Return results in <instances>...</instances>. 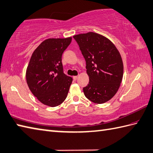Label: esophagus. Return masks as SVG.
<instances>
[{
  "label": "esophagus",
  "mask_w": 153,
  "mask_h": 153,
  "mask_svg": "<svg viewBox=\"0 0 153 153\" xmlns=\"http://www.w3.org/2000/svg\"><path fill=\"white\" fill-rule=\"evenodd\" d=\"M77 79H78V76H73L74 80H76Z\"/></svg>",
  "instance_id": "esophagus-1"
}]
</instances>
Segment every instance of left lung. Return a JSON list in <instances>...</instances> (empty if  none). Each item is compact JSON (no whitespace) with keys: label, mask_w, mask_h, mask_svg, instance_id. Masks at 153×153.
Returning a JSON list of instances; mask_svg holds the SVG:
<instances>
[{"label":"left lung","mask_w":153,"mask_h":153,"mask_svg":"<svg viewBox=\"0 0 153 153\" xmlns=\"http://www.w3.org/2000/svg\"><path fill=\"white\" fill-rule=\"evenodd\" d=\"M86 62L89 84L83 88L86 98L97 104L109 101L117 94L123 77L119 51L111 40L96 33L73 36Z\"/></svg>","instance_id":"8db88e82"}]
</instances>
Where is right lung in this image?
Listing matches in <instances>:
<instances>
[{
    "label": "right lung",
    "mask_w": 153,
    "mask_h": 153,
    "mask_svg": "<svg viewBox=\"0 0 153 153\" xmlns=\"http://www.w3.org/2000/svg\"><path fill=\"white\" fill-rule=\"evenodd\" d=\"M72 37L48 39L34 51L26 70L29 90L39 101L56 107L66 99L73 79L63 73L62 57Z\"/></svg>",
    "instance_id": "add662e5"
}]
</instances>
